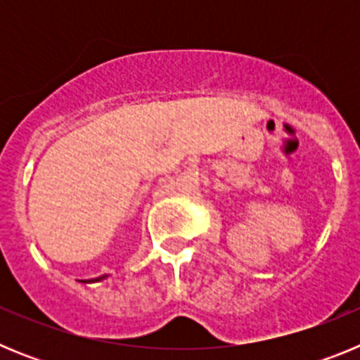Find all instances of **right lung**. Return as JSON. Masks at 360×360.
I'll return each instance as SVG.
<instances>
[{"mask_svg":"<svg viewBox=\"0 0 360 360\" xmlns=\"http://www.w3.org/2000/svg\"><path fill=\"white\" fill-rule=\"evenodd\" d=\"M106 276H101V278H95V279H90V281H82V283H94V281H101V279H104Z\"/></svg>","mask_w":360,"mask_h":360,"instance_id":"add662e5","label":"right lung"}]
</instances>
